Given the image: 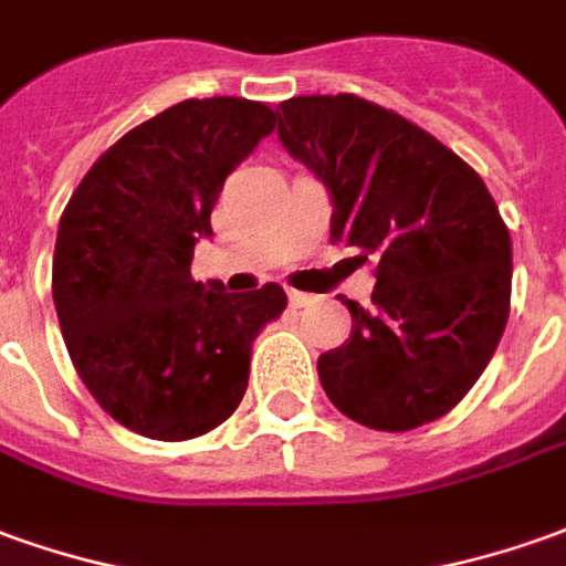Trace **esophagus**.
<instances>
[{
	"mask_svg": "<svg viewBox=\"0 0 566 566\" xmlns=\"http://www.w3.org/2000/svg\"><path fill=\"white\" fill-rule=\"evenodd\" d=\"M290 305H292V307H305V305H311V295H307V292L290 290Z\"/></svg>",
	"mask_w": 566,
	"mask_h": 566,
	"instance_id": "esophagus-1",
	"label": "esophagus"
}]
</instances>
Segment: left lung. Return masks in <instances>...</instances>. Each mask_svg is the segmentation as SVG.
<instances>
[{
    "label": "left lung",
    "mask_w": 566,
    "mask_h": 566,
    "mask_svg": "<svg viewBox=\"0 0 566 566\" xmlns=\"http://www.w3.org/2000/svg\"><path fill=\"white\" fill-rule=\"evenodd\" d=\"M276 135L329 190L333 240L376 261L373 307L345 298L350 338L317 360L326 397L376 431L434 422L496 350L512 298V237L481 175L450 147L357 95L280 104Z\"/></svg>",
    "instance_id": "8db88e82"
}]
</instances>
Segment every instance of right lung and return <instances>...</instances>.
<instances>
[{"instance_id": "right-lung-1", "label": "right lung", "mask_w": 566, "mask_h": 566, "mask_svg": "<svg viewBox=\"0 0 566 566\" xmlns=\"http://www.w3.org/2000/svg\"><path fill=\"white\" fill-rule=\"evenodd\" d=\"M276 116L245 97H190L113 144L57 224L52 295L70 360L104 412L154 440H190L240 407L252 342L286 307L264 283L190 276L212 206Z\"/></svg>"}]
</instances>
